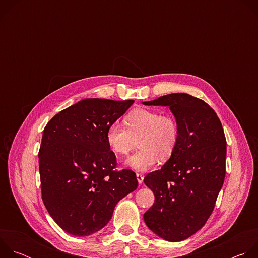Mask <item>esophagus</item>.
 <instances>
[{
    "mask_svg": "<svg viewBox=\"0 0 258 258\" xmlns=\"http://www.w3.org/2000/svg\"><path fill=\"white\" fill-rule=\"evenodd\" d=\"M137 179H138V182L141 185V183H142L143 180H144V175L141 174V173H137Z\"/></svg>",
    "mask_w": 258,
    "mask_h": 258,
    "instance_id": "1",
    "label": "esophagus"
}]
</instances>
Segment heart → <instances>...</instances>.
Listing matches in <instances>:
<instances>
[{"instance_id":"heart-1","label":"heart","mask_w":258,"mask_h":258,"mask_svg":"<svg viewBox=\"0 0 258 258\" xmlns=\"http://www.w3.org/2000/svg\"><path fill=\"white\" fill-rule=\"evenodd\" d=\"M124 124L114 121L106 131V141L118 155H127L136 145V153L125 164L137 171H145L160 161H167L173 154L179 139L177 120L169 114L151 109L137 108L124 117Z\"/></svg>"}]
</instances>
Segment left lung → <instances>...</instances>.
<instances>
[{
  "mask_svg": "<svg viewBox=\"0 0 258 258\" xmlns=\"http://www.w3.org/2000/svg\"><path fill=\"white\" fill-rule=\"evenodd\" d=\"M143 104L169 107L179 125L171 157L144 178L155 195L154 204L144 213L147 227L166 241L179 242L205 225L224 185V128L214 110L189 94H169Z\"/></svg>",
  "mask_w": 258,
  "mask_h": 258,
  "instance_id": "obj_1",
  "label": "left lung"
}]
</instances>
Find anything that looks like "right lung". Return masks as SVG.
Listing matches in <instances>:
<instances>
[{"instance_id": "right-lung-1", "label": "right lung", "mask_w": 258, "mask_h": 258, "mask_svg": "<svg viewBox=\"0 0 258 258\" xmlns=\"http://www.w3.org/2000/svg\"><path fill=\"white\" fill-rule=\"evenodd\" d=\"M134 100L84 99L46 125L39 152L44 204L66 233L85 237L103 229L116 204L138 188L136 173L116 170L106 131Z\"/></svg>"}]
</instances>
